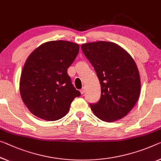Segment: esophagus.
<instances>
[{
    "instance_id": "34e87169",
    "label": "esophagus",
    "mask_w": 161,
    "mask_h": 161,
    "mask_svg": "<svg viewBox=\"0 0 161 161\" xmlns=\"http://www.w3.org/2000/svg\"><path fill=\"white\" fill-rule=\"evenodd\" d=\"M84 92H85V88H83L82 89H80V93H81V94H83Z\"/></svg>"
}]
</instances>
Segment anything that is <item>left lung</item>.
Wrapping results in <instances>:
<instances>
[{
    "mask_svg": "<svg viewBox=\"0 0 161 161\" xmlns=\"http://www.w3.org/2000/svg\"><path fill=\"white\" fill-rule=\"evenodd\" d=\"M81 49L96 71L101 85L99 101L90 104L93 114L106 122L125 117L140 93V78L135 62L127 51L109 42L83 44Z\"/></svg>",
    "mask_w": 161,
    "mask_h": 161,
    "instance_id": "1",
    "label": "left lung"
}]
</instances>
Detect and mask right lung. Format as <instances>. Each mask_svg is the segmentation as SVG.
<instances>
[{
	"label": "right lung",
	"instance_id": "right-lung-1",
	"mask_svg": "<svg viewBox=\"0 0 161 161\" xmlns=\"http://www.w3.org/2000/svg\"><path fill=\"white\" fill-rule=\"evenodd\" d=\"M79 45L68 41H50L32 52L22 70L19 90L31 114L47 121L67 114L72 101L80 96L68 75Z\"/></svg>",
	"mask_w": 161,
	"mask_h": 161
}]
</instances>
